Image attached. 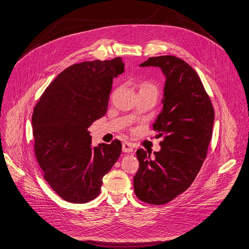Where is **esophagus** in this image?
Returning a JSON list of instances; mask_svg holds the SVG:
<instances>
[{
    "mask_svg": "<svg viewBox=\"0 0 249 249\" xmlns=\"http://www.w3.org/2000/svg\"><path fill=\"white\" fill-rule=\"evenodd\" d=\"M122 151L124 153H132L133 152V146L129 142H123V144H122Z\"/></svg>",
    "mask_w": 249,
    "mask_h": 249,
    "instance_id": "esophagus-1",
    "label": "esophagus"
}]
</instances>
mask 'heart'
<instances>
[{
	"label": "heart",
	"mask_w": 249,
	"mask_h": 249,
	"mask_svg": "<svg viewBox=\"0 0 249 249\" xmlns=\"http://www.w3.org/2000/svg\"><path fill=\"white\" fill-rule=\"evenodd\" d=\"M145 86H153V85H151V84H142V87H145ZM153 87H154V86H153Z\"/></svg>",
	"instance_id": "1"
}]
</instances>
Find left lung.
I'll use <instances>...</instances> for the list:
<instances>
[{
    "instance_id": "8db88e82",
    "label": "left lung",
    "mask_w": 249,
    "mask_h": 249,
    "mask_svg": "<svg viewBox=\"0 0 249 249\" xmlns=\"http://www.w3.org/2000/svg\"><path fill=\"white\" fill-rule=\"evenodd\" d=\"M140 67L159 68L165 76L162 112L153 128L161 150H137L140 168L133 178L136 197L154 205L166 204L194 181L213 135L214 110L195 70L171 55L150 57Z\"/></svg>"
}]
</instances>
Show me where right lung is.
Returning <instances> with one entry per match:
<instances>
[{
    "instance_id": "add662e5",
    "label": "right lung",
    "mask_w": 249,
    "mask_h": 249,
    "mask_svg": "<svg viewBox=\"0 0 249 249\" xmlns=\"http://www.w3.org/2000/svg\"><path fill=\"white\" fill-rule=\"evenodd\" d=\"M124 71L121 57L72 64L42 94L32 117L35 153L53 191L71 203L96 198L122 143L92 146L88 127L107 113L113 79Z\"/></svg>"
}]
</instances>
